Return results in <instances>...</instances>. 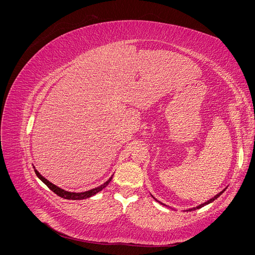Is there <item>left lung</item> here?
Here are the masks:
<instances>
[{
  "label": "left lung",
  "mask_w": 255,
  "mask_h": 255,
  "mask_svg": "<svg viewBox=\"0 0 255 255\" xmlns=\"http://www.w3.org/2000/svg\"><path fill=\"white\" fill-rule=\"evenodd\" d=\"M225 190H226V189H223L222 191H220V192H219V194H217V195H216V196H215L214 198L210 199V200H208V201H206V202H204V203H202V204H200V205H198L197 207H192V208H189V210H187V212H188V211H195V210H198V208H201V207H203L204 205H207V204H210V203H212V202L214 201V200H216V199H217V198H218V197H219L220 195H222V192H223V191H225ZM152 197H153V196H152ZM153 198H154V197H153ZM154 199H155V198H154ZM155 200H156V199H155ZM156 201H157V200H156ZM158 202H159V201H158Z\"/></svg>",
  "instance_id": "left-lung-1"
}]
</instances>
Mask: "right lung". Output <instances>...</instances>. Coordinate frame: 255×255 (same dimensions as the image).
I'll list each match as a JSON object with an SVG mask.
<instances>
[{
  "label": "right lung",
  "instance_id": "right-lung-1",
  "mask_svg": "<svg viewBox=\"0 0 255 255\" xmlns=\"http://www.w3.org/2000/svg\"><path fill=\"white\" fill-rule=\"evenodd\" d=\"M34 170H35V173H36V175L39 177V179L47 185V186L53 191V192H55V194L57 195V196H59V197H61V198H64V199H67V200H83V199H87V198H90L91 196H94V195H96V194H98L99 191H101L103 188H105L107 185L110 184V182L112 181V179H113V175L110 177L109 180H107L104 184H102V185H100L99 187H96V188H92V189H90V190H87V191H83V192H71V191H67V190H64V189H61V188H59V187H57L56 185H54V184H52L51 182H49L47 179H45V177H43L39 172H38L36 169H35V167H34Z\"/></svg>",
  "mask_w": 255,
  "mask_h": 255
}]
</instances>
